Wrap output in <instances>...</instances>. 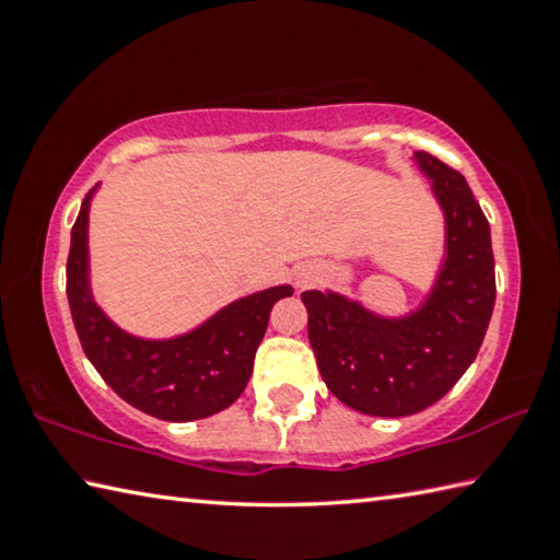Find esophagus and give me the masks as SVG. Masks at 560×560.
<instances>
[{
	"instance_id": "1",
	"label": "esophagus",
	"mask_w": 560,
	"mask_h": 560,
	"mask_svg": "<svg viewBox=\"0 0 560 560\" xmlns=\"http://www.w3.org/2000/svg\"><path fill=\"white\" fill-rule=\"evenodd\" d=\"M316 279H318V271H314V269H301L296 277H293V281H296L299 289L311 287V283H314Z\"/></svg>"
}]
</instances>
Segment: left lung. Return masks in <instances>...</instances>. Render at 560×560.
<instances>
[{
  "label": "left lung",
  "instance_id": "1",
  "mask_svg": "<svg viewBox=\"0 0 560 560\" xmlns=\"http://www.w3.org/2000/svg\"><path fill=\"white\" fill-rule=\"evenodd\" d=\"M412 163L444 217L442 259L422 301L387 316L334 289L301 293L328 390L373 417L422 412L447 395L477 358L497 301L491 230L467 179L422 150Z\"/></svg>",
  "mask_w": 560,
  "mask_h": 560
}]
</instances>
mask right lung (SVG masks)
I'll return each mask as SVG.
<instances>
[{
    "label": "right lung",
    "instance_id": "1",
    "mask_svg": "<svg viewBox=\"0 0 560 560\" xmlns=\"http://www.w3.org/2000/svg\"><path fill=\"white\" fill-rule=\"evenodd\" d=\"M98 187L81 202L66 264V296L83 353L113 393L158 420L192 422L226 410L249 383L273 303L293 289L279 283L254 291L177 336L130 334L101 308L91 287L89 214Z\"/></svg>",
    "mask_w": 560,
    "mask_h": 560
}]
</instances>
